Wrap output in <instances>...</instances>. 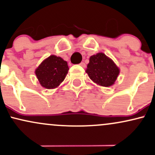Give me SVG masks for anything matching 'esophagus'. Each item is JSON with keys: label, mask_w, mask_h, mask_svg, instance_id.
I'll return each instance as SVG.
<instances>
[{"label": "esophagus", "mask_w": 155, "mask_h": 155, "mask_svg": "<svg viewBox=\"0 0 155 155\" xmlns=\"http://www.w3.org/2000/svg\"><path fill=\"white\" fill-rule=\"evenodd\" d=\"M79 65H81V66H82L83 68H84L85 66H86V64H85L84 63V62H81V63H80V64H79Z\"/></svg>", "instance_id": "obj_1"}]
</instances>
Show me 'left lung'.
<instances>
[{"label":"left lung","instance_id":"1","mask_svg":"<svg viewBox=\"0 0 155 155\" xmlns=\"http://www.w3.org/2000/svg\"><path fill=\"white\" fill-rule=\"evenodd\" d=\"M86 72L94 82L103 87L114 84L120 74V69L104 53H97L90 58Z\"/></svg>","mask_w":155,"mask_h":155}]
</instances>
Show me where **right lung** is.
Here are the masks:
<instances>
[{"instance_id":"1","label":"right lung","mask_w":155,"mask_h":155,"mask_svg":"<svg viewBox=\"0 0 155 155\" xmlns=\"http://www.w3.org/2000/svg\"><path fill=\"white\" fill-rule=\"evenodd\" d=\"M68 69L66 61L60 57L51 55L35 70V75L42 87L53 89L65 79Z\"/></svg>"}]
</instances>
